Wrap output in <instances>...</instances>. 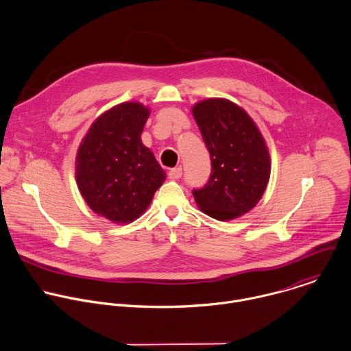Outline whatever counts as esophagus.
Returning <instances> with one entry per match:
<instances>
[{"instance_id": "obj_1", "label": "esophagus", "mask_w": 351, "mask_h": 351, "mask_svg": "<svg viewBox=\"0 0 351 351\" xmlns=\"http://www.w3.org/2000/svg\"><path fill=\"white\" fill-rule=\"evenodd\" d=\"M182 175H183V171H182V168H180V167H178V168H172V169L168 172V176H169L171 179H180V178H182Z\"/></svg>"}]
</instances>
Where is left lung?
<instances>
[{"label": "left lung", "mask_w": 351, "mask_h": 351, "mask_svg": "<svg viewBox=\"0 0 351 351\" xmlns=\"http://www.w3.org/2000/svg\"><path fill=\"white\" fill-rule=\"evenodd\" d=\"M210 153L209 182L193 195L215 219H233L255 208L271 171L266 142L250 115L226 99H206L193 107Z\"/></svg>", "instance_id": "1"}]
</instances>
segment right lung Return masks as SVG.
<instances>
[{
    "mask_svg": "<svg viewBox=\"0 0 351 351\" xmlns=\"http://www.w3.org/2000/svg\"><path fill=\"white\" fill-rule=\"evenodd\" d=\"M149 108L136 101L112 107L88 130L75 157V180L88 206L117 223L132 222L165 180L141 134Z\"/></svg>",
    "mask_w": 351,
    "mask_h": 351,
    "instance_id": "obj_1",
    "label": "right lung"
}]
</instances>
